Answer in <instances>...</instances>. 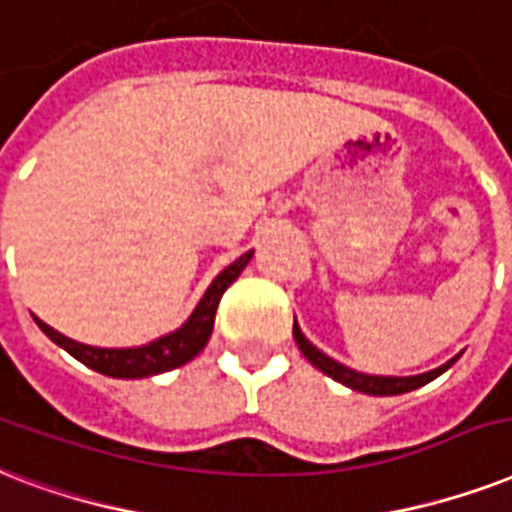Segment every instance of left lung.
Segmentation results:
<instances>
[{
	"label": "left lung",
	"mask_w": 512,
	"mask_h": 512,
	"mask_svg": "<svg viewBox=\"0 0 512 512\" xmlns=\"http://www.w3.org/2000/svg\"><path fill=\"white\" fill-rule=\"evenodd\" d=\"M293 339H296V344H299L301 355L310 360L312 366L318 368V371H323V374L336 379V382L347 384L350 390L366 392V395H400V392L417 390V387H422V384L433 382L435 376H441L443 371L454 366V360L459 358L457 355V358H451L446 366L435 368V371H427V374H419V376H368V374H358V371H352V368L342 366V363H336V360H331L328 355H323L318 347H312V344L304 339V334H301L296 323H293Z\"/></svg>",
	"instance_id": "1"
}]
</instances>
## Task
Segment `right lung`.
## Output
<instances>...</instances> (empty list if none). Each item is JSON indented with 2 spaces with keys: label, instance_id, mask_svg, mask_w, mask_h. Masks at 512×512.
Instances as JSON below:
<instances>
[{
  "label": "right lung",
  "instance_id": "add662e5",
  "mask_svg": "<svg viewBox=\"0 0 512 512\" xmlns=\"http://www.w3.org/2000/svg\"><path fill=\"white\" fill-rule=\"evenodd\" d=\"M253 251L243 253L240 259L232 261L224 272L211 283V288L205 291V296L197 304V310L192 312V318L186 320L184 326L173 331V334L162 336L157 342L144 344V347H133V350H101V347H87L79 344L69 336L58 334L55 328L42 323L39 318L37 326L53 339L58 347L74 355L79 363H85L87 368H93L98 374L114 376V379H141V376H154L170 368H178L189 363L197 352L208 344L213 331V318H216V307H219L221 296L229 285L235 283L237 275L243 272L245 264L251 261Z\"/></svg>",
  "mask_w": 512,
  "mask_h": 512
}]
</instances>
